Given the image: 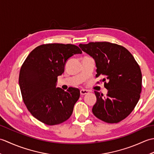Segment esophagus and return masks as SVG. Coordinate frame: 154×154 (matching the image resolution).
<instances>
[{
  "instance_id": "obj_1",
  "label": "esophagus",
  "mask_w": 154,
  "mask_h": 154,
  "mask_svg": "<svg viewBox=\"0 0 154 154\" xmlns=\"http://www.w3.org/2000/svg\"><path fill=\"white\" fill-rule=\"evenodd\" d=\"M89 93V91L88 90H85V89H81V91H80V94H81V95H82V96L85 95V94H87Z\"/></svg>"
}]
</instances>
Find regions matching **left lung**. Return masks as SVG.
<instances>
[{"label":"left lung","instance_id":"8db88e82","mask_svg":"<svg viewBox=\"0 0 154 154\" xmlns=\"http://www.w3.org/2000/svg\"><path fill=\"white\" fill-rule=\"evenodd\" d=\"M80 48L94 59L96 77L104 78L106 96L94 91L97 102L93 113L107 123L124 120L134 109L142 91V73L130 52L121 45L110 42L79 44Z\"/></svg>","mask_w":154,"mask_h":154}]
</instances>
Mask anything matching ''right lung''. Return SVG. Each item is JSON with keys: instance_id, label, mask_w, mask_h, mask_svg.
<instances>
[{"instance_id": "1", "label": "right lung", "mask_w": 154, "mask_h": 154, "mask_svg": "<svg viewBox=\"0 0 154 154\" xmlns=\"http://www.w3.org/2000/svg\"><path fill=\"white\" fill-rule=\"evenodd\" d=\"M79 54L82 51L75 45L49 44L35 48L24 61L19 86L28 110L40 122L56 125L71 116L80 91L73 87L64 91L56 85L69 58Z\"/></svg>"}]
</instances>
